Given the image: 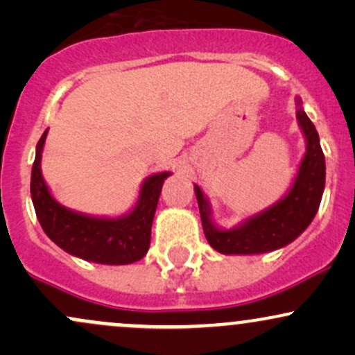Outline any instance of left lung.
<instances>
[{
  "label": "left lung",
  "mask_w": 355,
  "mask_h": 355,
  "mask_svg": "<svg viewBox=\"0 0 355 355\" xmlns=\"http://www.w3.org/2000/svg\"><path fill=\"white\" fill-rule=\"evenodd\" d=\"M295 116L305 138V153L300 160L294 182L270 207L243 218L232 229L215 223L211 205L200 187L195 183L203 234L211 248L223 255H255L279 250L292 243L311 225L319 210L325 189V158L320 148L319 133L305 115L302 100L295 96Z\"/></svg>",
  "instance_id": "left-lung-1"
}]
</instances>
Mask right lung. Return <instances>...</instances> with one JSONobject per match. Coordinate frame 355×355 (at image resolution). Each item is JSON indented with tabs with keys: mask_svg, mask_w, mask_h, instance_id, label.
<instances>
[{
	"mask_svg": "<svg viewBox=\"0 0 355 355\" xmlns=\"http://www.w3.org/2000/svg\"><path fill=\"white\" fill-rule=\"evenodd\" d=\"M48 130L36 145L31 168V200L44 234L67 254L103 266H126L144 259L150 248L152 223L162 187L172 172L148 175L135 205L118 217H98L61 205L42 173V153Z\"/></svg>",
	"mask_w": 355,
	"mask_h": 355,
	"instance_id": "obj_1",
	"label": "right lung"
}]
</instances>
